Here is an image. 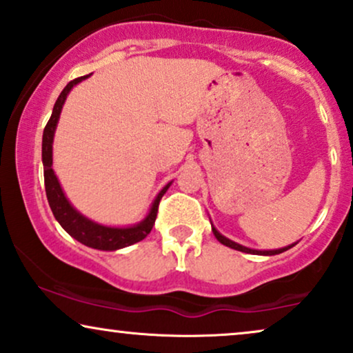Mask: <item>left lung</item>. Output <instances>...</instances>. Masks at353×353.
Returning a JSON list of instances; mask_svg holds the SVG:
<instances>
[{
    "instance_id": "1",
    "label": "left lung",
    "mask_w": 353,
    "mask_h": 353,
    "mask_svg": "<svg viewBox=\"0 0 353 353\" xmlns=\"http://www.w3.org/2000/svg\"><path fill=\"white\" fill-rule=\"evenodd\" d=\"M212 232H214V235H216V238H217L219 241H221L222 245L228 246V248H233V250H236V251H243V253H251V254H266V256H272V254L283 253V251L290 250L292 246H294V245H290V246H285V248H281V250H271V251H258V250H250V248H245V246H241V245H238V243H233L232 240H228V238L222 236L221 233H219V232H217L216 228H214V227H212Z\"/></svg>"
}]
</instances>
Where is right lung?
<instances>
[{
    "label": "right lung",
    "instance_id": "obj_1",
    "mask_svg": "<svg viewBox=\"0 0 353 353\" xmlns=\"http://www.w3.org/2000/svg\"><path fill=\"white\" fill-rule=\"evenodd\" d=\"M87 76L77 77V79H72L70 84H68L63 92L59 94L53 107V113L50 117L43 130V141H42V160H43V178H45V191H47V199L50 208H52V212L57 221L59 222L65 230L70 233L72 238H76L77 241L82 245L89 246V248L95 250H103V251H115L120 248H125V246H130L132 243H137V241L144 240L145 236L149 235L150 230H152L155 219H157L159 212V203L162 199V196L165 194L168 190L167 185L160 191L157 198H155L152 209H150L149 216L145 217L144 222H141L139 225L136 227H128V228H113V227H103L99 225V223H94L89 219L82 217L77 210L72 208V205L68 203V199L63 194L61 186H59L58 178L54 175L52 163V143H53V134L54 128H57L59 113H61L63 103H65L66 95L71 90L72 85H76L77 82L85 79Z\"/></svg>",
    "mask_w": 353,
    "mask_h": 353
}]
</instances>
